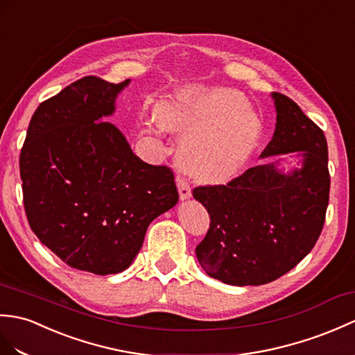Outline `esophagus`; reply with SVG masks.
Returning a JSON list of instances; mask_svg holds the SVG:
<instances>
[{"label":"esophagus","mask_w":355,"mask_h":355,"mask_svg":"<svg viewBox=\"0 0 355 355\" xmlns=\"http://www.w3.org/2000/svg\"><path fill=\"white\" fill-rule=\"evenodd\" d=\"M177 186H178V193H180V200H181V201L189 200V198L192 196L191 184L187 183L186 178L178 177V178H177Z\"/></svg>","instance_id":"esophagus-1"}]
</instances>
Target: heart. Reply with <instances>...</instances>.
<instances>
[{
  "label": "heart",
  "instance_id": "obj_1",
  "mask_svg": "<svg viewBox=\"0 0 355 355\" xmlns=\"http://www.w3.org/2000/svg\"><path fill=\"white\" fill-rule=\"evenodd\" d=\"M159 121L184 135L178 146L181 166L210 181L232 178L251 157L263 130L245 96L222 86L180 90L160 107Z\"/></svg>",
  "mask_w": 355,
  "mask_h": 355
}]
</instances>
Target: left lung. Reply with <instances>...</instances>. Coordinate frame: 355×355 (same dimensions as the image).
<instances>
[{
	"label": "left lung",
	"instance_id": "8db88e82",
	"mask_svg": "<svg viewBox=\"0 0 355 355\" xmlns=\"http://www.w3.org/2000/svg\"><path fill=\"white\" fill-rule=\"evenodd\" d=\"M277 123L261 159L295 153L301 168L279 160L245 171L225 186H200L193 198L210 215L196 246L207 275L232 286H260L293 269L322 232L329 196L324 131L289 96L272 94Z\"/></svg>",
	"mask_w": 355,
	"mask_h": 355
}]
</instances>
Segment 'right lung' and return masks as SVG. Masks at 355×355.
Here are the masks:
<instances>
[{
	"label": "right lung",
	"instance_id": "obj_1",
	"mask_svg": "<svg viewBox=\"0 0 355 355\" xmlns=\"http://www.w3.org/2000/svg\"><path fill=\"white\" fill-rule=\"evenodd\" d=\"M119 85L89 76L40 104L21 150L24 207L33 233L66 265L118 274L148 225L178 202L174 174L131 151L110 122Z\"/></svg>",
	"mask_w": 355,
	"mask_h": 355
}]
</instances>
